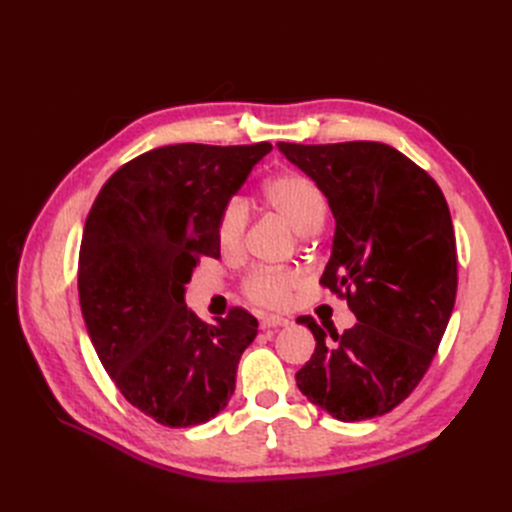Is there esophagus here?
Segmentation results:
<instances>
[{"instance_id": "obj_1", "label": "esophagus", "mask_w": 512, "mask_h": 512, "mask_svg": "<svg viewBox=\"0 0 512 512\" xmlns=\"http://www.w3.org/2000/svg\"><path fill=\"white\" fill-rule=\"evenodd\" d=\"M290 320L284 318V316H275V314H269V316H262L260 320V327L262 329H277V327H288Z\"/></svg>"}]
</instances>
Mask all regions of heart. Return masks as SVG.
I'll return each instance as SVG.
<instances>
[{
	"label": "heart",
	"instance_id": "1",
	"mask_svg": "<svg viewBox=\"0 0 512 512\" xmlns=\"http://www.w3.org/2000/svg\"><path fill=\"white\" fill-rule=\"evenodd\" d=\"M267 205L286 220L299 235L316 232L327 220L329 203L320 185L303 173H280L271 177L262 188ZM247 226V207L241 198H230L222 207L215 224V235L224 252H237L243 243V232ZM303 282L297 269H275L258 267L243 277V294L260 305H282L288 301L290 292Z\"/></svg>",
	"mask_w": 512,
	"mask_h": 512
}]
</instances>
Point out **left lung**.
<instances>
[{
    "mask_svg": "<svg viewBox=\"0 0 512 512\" xmlns=\"http://www.w3.org/2000/svg\"><path fill=\"white\" fill-rule=\"evenodd\" d=\"M277 147L329 200L335 237L320 286L359 320L329 339L312 316L297 318L316 337L297 386L337 421L382 416L423 380L453 314L451 211L438 183L384 143Z\"/></svg>",
    "mask_w": 512,
    "mask_h": 512,
    "instance_id": "obj_1",
    "label": "left lung"
}]
</instances>
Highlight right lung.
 <instances>
[{
    "mask_svg": "<svg viewBox=\"0 0 512 512\" xmlns=\"http://www.w3.org/2000/svg\"><path fill=\"white\" fill-rule=\"evenodd\" d=\"M271 149H151L115 170L91 205L79 252L87 333L119 393L160 425L207 423L235 393L258 320L232 307L207 324L183 292L200 258H220L218 215Z\"/></svg>",
    "mask_w": 512,
    "mask_h": 512,
    "instance_id": "obj_1",
    "label": "right lung"
}]
</instances>
